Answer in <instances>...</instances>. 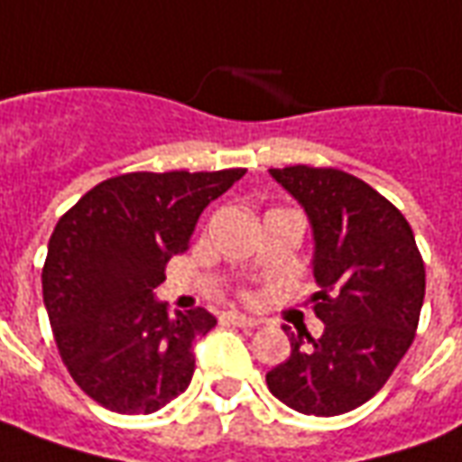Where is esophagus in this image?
Returning <instances> with one entry per match:
<instances>
[{
    "label": "esophagus",
    "instance_id": "esophagus-1",
    "mask_svg": "<svg viewBox=\"0 0 462 462\" xmlns=\"http://www.w3.org/2000/svg\"><path fill=\"white\" fill-rule=\"evenodd\" d=\"M225 320L235 325V328H242V330H254L260 320H254V318H247V315H240V312H227L225 315Z\"/></svg>",
    "mask_w": 462,
    "mask_h": 462
}]
</instances>
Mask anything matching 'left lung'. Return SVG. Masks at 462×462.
<instances>
[{
	"label": "left lung",
	"mask_w": 462,
	"mask_h": 462,
	"mask_svg": "<svg viewBox=\"0 0 462 462\" xmlns=\"http://www.w3.org/2000/svg\"><path fill=\"white\" fill-rule=\"evenodd\" d=\"M305 208L315 235L312 312L320 337L290 332L292 353L267 388L292 411L343 415L375 395L408 353L425 298V263L411 225L377 189L335 167L270 170Z\"/></svg>",
	"instance_id": "obj_1"
}]
</instances>
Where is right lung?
<instances>
[{
  "label": "right lung",
  "instance_id": "right-lung-1",
  "mask_svg": "<svg viewBox=\"0 0 462 462\" xmlns=\"http://www.w3.org/2000/svg\"><path fill=\"white\" fill-rule=\"evenodd\" d=\"M245 172H127L60 217L42 267L44 308L69 375L102 408L147 415L189 385L192 345L217 320L205 308L170 315L152 290L189 250L202 209Z\"/></svg>",
  "mask_w": 462,
  "mask_h": 462
}]
</instances>
